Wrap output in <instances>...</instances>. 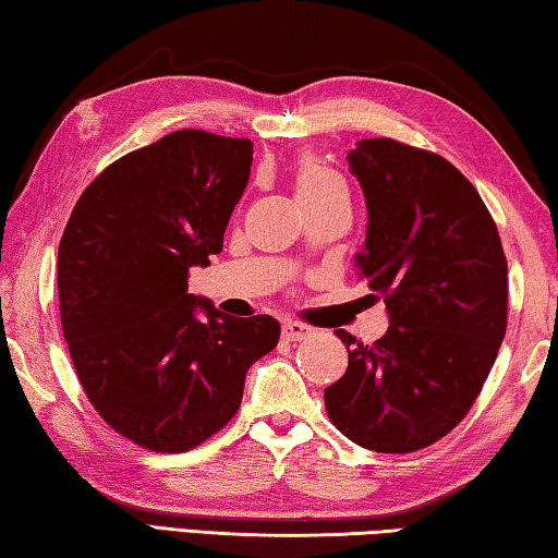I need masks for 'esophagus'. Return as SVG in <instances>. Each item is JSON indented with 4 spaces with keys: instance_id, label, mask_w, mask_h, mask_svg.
<instances>
[{
    "instance_id": "obj_1",
    "label": "esophagus",
    "mask_w": 558,
    "mask_h": 558,
    "mask_svg": "<svg viewBox=\"0 0 558 558\" xmlns=\"http://www.w3.org/2000/svg\"><path fill=\"white\" fill-rule=\"evenodd\" d=\"M308 333L311 328L299 324V320H284V326H281V336H284V340H291V343H294V340H304Z\"/></svg>"
}]
</instances>
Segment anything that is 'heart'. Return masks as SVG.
I'll list each match as a JSON object with an SVG mask.
<instances>
[{"label": "heart", "instance_id": "heart-1", "mask_svg": "<svg viewBox=\"0 0 558 558\" xmlns=\"http://www.w3.org/2000/svg\"><path fill=\"white\" fill-rule=\"evenodd\" d=\"M333 189H343V181L338 175L316 159H304L299 163L296 171V195L299 201L316 198V195H324Z\"/></svg>", "mask_w": 558, "mask_h": 558}]
</instances>
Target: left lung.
<instances>
[{
    "mask_svg": "<svg viewBox=\"0 0 558 558\" xmlns=\"http://www.w3.org/2000/svg\"><path fill=\"white\" fill-rule=\"evenodd\" d=\"M367 203L357 277L385 296L389 328L373 345L345 330V375L326 412L350 441L412 453L468 414L507 328V259L493 215L444 156L363 140L348 154Z\"/></svg>",
    "mask_w": 558,
    "mask_h": 558,
    "instance_id": "1",
    "label": "left lung"
}]
</instances>
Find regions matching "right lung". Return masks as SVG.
<instances>
[{"label":"right lung","instance_id":"right-lung-1","mask_svg":"<svg viewBox=\"0 0 558 558\" xmlns=\"http://www.w3.org/2000/svg\"><path fill=\"white\" fill-rule=\"evenodd\" d=\"M250 166V140L171 132L107 166L65 225L58 299L77 379L97 414L149 451L218 434L250 365L279 343L277 318L225 316L189 294V269L222 250Z\"/></svg>","mask_w":558,"mask_h":558}]
</instances>
